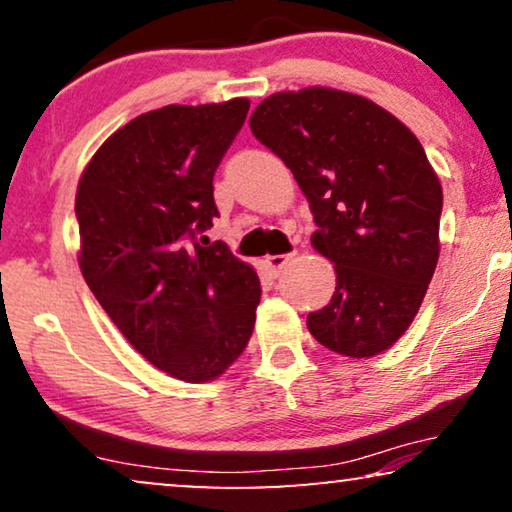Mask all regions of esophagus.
Instances as JSON below:
<instances>
[{
    "label": "esophagus",
    "mask_w": 512,
    "mask_h": 512,
    "mask_svg": "<svg viewBox=\"0 0 512 512\" xmlns=\"http://www.w3.org/2000/svg\"><path fill=\"white\" fill-rule=\"evenodd\" d=\"M293 256L296 254H277V256H265V263H268V268L275 272V275H279L286 265H289L293 261Z\"/></svg>",
    "instance_id": "1"
}]
</instances>
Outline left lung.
I'll return each instance as SVG.
<instances>
[{"label":"left lung","instance_id":"obj_1","mask_svg":"<svg viewBox=\"0 0 512 512\" xmlns=\"http://www.w3.org/2000/svg\"><path fill=\"white\" fill-rule=\"evenodd\" d=\"M251 132L296 177L335 265V293L307 314L321 345L352 359L384 352L415 319L436 270L443 188L419 139L366 97L333 88L275 93Z\"/></svg>","mask_w":512,"mask_h":512}]
</instances>
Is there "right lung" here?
<instances>
[{"label":"right lung","instance_id":"obj_1","mask_svg":"<svg viewBox=\"0 0 512 512\" xmlns=\"http://www.w3.org/2000/svg\"><path fill=\"white\" fill-rule=\"evenodd\" d=\"M247 111L235 97L132 118L76 191L83 279L125 340L184 382L216 380L254 331L256 270L202 235L219 216L214 172Z\"/></svg>","mask_w":512,"mask_h":512}]
</instances>
